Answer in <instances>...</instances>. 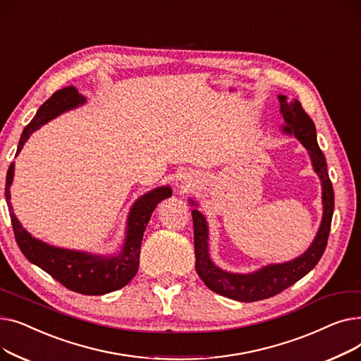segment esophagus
<instances>
[{
    "label": "esophagus",
    "mask_w": 361,
    "mask_h": 361,
    "mask_svg": "<svg viewBox=\"0 0 361 361\" xmlns=\"http://www.w3.org/2000/svg\"><path fill=\"white\" fill-rule=\"evenodd\" d=\"M193 184H192V180H190V177H181V180H180V190L181 192H187L188 188H190Z\"/></svg>",
    "instance_id": "obj_1"
}]
</instances>
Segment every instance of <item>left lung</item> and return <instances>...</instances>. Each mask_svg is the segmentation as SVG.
I'll use <instances>...</instances> for the list:
<instances>
[{
  "instance_id": "obj_1",
  "label": "left lung",
  "mask_w": 361,
  "mask_h": 361,
  "mask_svg": "<svg viewBox=\"0 0 361 361\" xmlns=\"http://www.w3.org/2000/svg\"><path fill=\"white\" fill-rule=\"evenodd\" d=\"M283 124L281 130L286 135L294 136L306 147L312 161L314 173L319 176L322 185V206L324 214L316 237L309 249L298 257L283 262L269 263L267 267L250 274H234L224 271L214 263L209 255V226L204 215L197 209L199 204L193 199H188L195 209L193 228H195V255H196V272L206 287L231 300L237 301H259L274 297L291 287L298 279L306 276L320 260L326 249V243L331 231V222L334 215V188L329 180L325 155L317 145L316 127L312 118L302 109L297 99L290 101L286 94H278Z\"/></svg>"
}]
</instances>
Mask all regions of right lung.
Returning a JSON list of instances; mask_svg holds the SVG:
<instances>
[{
    "mask_svg": "<svg viewBox=\"0 0 361 361\" xmlns=\"http://www.w3.org/2000/svg\"><path fill=\"white\" fill-rule=\"evenodd\" d=\"M87 99L74 86L56 90L52 97L37 109L33 120L25 127L18 140L16 157L20 154L25 143L33 131L61 114L85 105ZM14 178V162L10 165L6 178V200L16 241L26 259L49 274L54 279L74 293L85 295H104L117 291L133 279L139 269L140 244L146 225L159 202L173 196L169 185H161L140 196L131 204L127 215L126 237L121 250L114 255H94L83 250L55 247L39 238L32 237L23 228L13 212L10 187Z\"/></svg>",
    "mask_w": 361,
    "mask_h": 361,
    "instance_id": "add662e5",
    "label": "right lung"
}]
</instances>
